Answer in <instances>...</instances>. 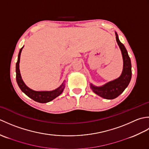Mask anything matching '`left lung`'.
Masks as SVG:
<instances>
[{"label":"left lung","mask_w":149,"mask_h":149,"mask_svg":"<svg viewBox=\"0 0 149 149\" xmlns=\"http://www.w3.org/2000/svg\"><path fill=\"white\" fill-rule=\"evenodd\" d=\"M117 43L121 50L123 66V71L120 76L116 79L110 81L102 86H95L90 84L91 88L93 91L98 95L106 99H113L118 97L126 88L127 87L131 79V62L127 50L118 39V34L115 33Z\"/></svg>","instance_id":"obj_1"}]
</instances>
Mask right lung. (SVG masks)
<instances>
[{"label": "right lung", "mask_w": 149, "mask_h": 149, "mask_svg": "<svg viewBox=\"0 0 149 149\" xmlns=\"http://www.w3.org/2000/svg\"><path fill=\"white\" fill-rule=\"evenodd\" d=\"M23 47L20 49V52L18 53V60L16 64V79H17V84L19 88L23 92L29 97L31 99H32L36 102L40 103H47L50 101L54 99L55 98L58 97L60 94H61L65 88V83H63L57 89L52 91H34L30 89L29 87H27L26 84L24 83L23 80L22 79V77L19 69V63H20V58L22 50Z\"/></svg>", "instance_id": "1"}]
</instances>
